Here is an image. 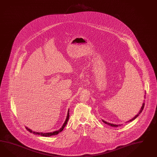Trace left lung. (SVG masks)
Masks as SVG:
<instances>
[{
	"label": "left lung",
	"mask_w": 157,
	"mask_h": 157,
	"mask_svg": "<svg viewBox=\"0 0 157 157\" xmlns=\"http://www.w3.org/2000/svg\"><path fill=\"white\" fill-rule=\"evenodd\" d=\"M145 98V97H144ZM144 106H145V102H144L143 103V104H142V107H141V109H140V112H139V113L137 114V115L136 116L134 117V118H133L132 120H129V121H127V122H131V121H133L134 120H135L137 117H138V116L141 114V113L142 112V110H143V109H144ZM102 122H104L105 124H107V125H109V126H113V127H118V126H121L122 125V124L121 125H116V124H110V123H109V122H106V121H104V120H102Z\"/></svg>",
	"instance_id": "obj_1"
}]
</instances>
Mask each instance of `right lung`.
<instances>
[{"label": "right lung", "mask_w": 157, "mask_h": 157, "mask_svg": "<svg viewBox=\"0 0 157 157\" xmlns=\"http://www.w3.org/2000/svg\"><path fill=\"white\" fill-rule=\"evenodd\" d=\"M69 109L68 110L67 116V118H66V119H65L64 123L63 124V125L62 127L60 129H59V130H57V131H55V132H50V133H40V132H33V131H32L31 129H29L27 127H25V128H26V129H27L28 131H29L30 133H33V134H36V135H40V136H43V137H51V136H52L57 135V134H58L59 133H60V132H61L63 130V129L64 128L65 126L67 125V122H68V121L69 118Z\"/></svg>", "instance_id": "1"}]
</instances>
